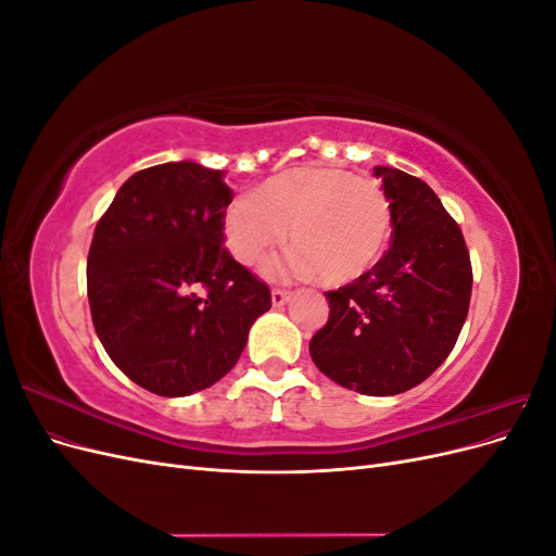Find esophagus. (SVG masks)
Wrapping results in <instances>:
<instances>
[{"instance_id": "34e87169", "label": "esophagus", "mask_w": 556, "mask_h": 556, "mask_svg": "<svg viewBox=\"0 0 556 556\" xmlns=\"http://www.w3.org/2000/svg\"><path fill=\"white\" fill-rule=\"evenodd\" d=\"M290 299H292V292H288V290H274V292H271V304H274L276 308L288 304Z\"/></svg>"}]
</instances>
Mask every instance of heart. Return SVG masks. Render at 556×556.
I'll return each instance as SVG.
<instances>
[{"label":"heart","instance_id":"obj_1","mask_svg":"<svg viewBox=\"0 0 556 556\" xmlns=\"http://www.w3.org/2000/svg\"><path fill=\"white\" fill-rule=\"evenodd\" d=\"M288 227L296 250L266 274L345 285L380 262L392 237V204L374 178L306 164L266 178L257 194L237 197L223 215L225 243L245 266L282 245Z\"/></svg>","mask_w":556,"mask_h":556}]
</instances>
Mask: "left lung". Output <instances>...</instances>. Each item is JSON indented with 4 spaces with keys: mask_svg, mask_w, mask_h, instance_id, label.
I'll list each match as a JSON object with an SVG mask.
<instances>
[{
    "mask_svg": "<svg viewBox=\"0 0 556 556\" xmlns=\"http://www.w3.org/2000/svg\"><path fill=\"white\" fill-rule=\"evenodd\" d=\"M392 204V245L345 288L327 292L329 319L311 339L315 366L368 396L427 380L466 323L473 271L464 233L441 199L392 166H374Z\"/></svg>",
    "mask_w": 556,
    "mask_h": 556,
    "instance_id": "left-lung-1",
    "label": "left lung"
}]
</instances>
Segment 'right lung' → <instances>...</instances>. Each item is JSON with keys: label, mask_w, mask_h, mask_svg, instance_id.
I'll list each match as a JSON object with an SVG mask.
<instances>
[{"label": "right lung", "mask_w": 556, "mask_h": 556, "mask_svg": "<svg viewBox=\"0 0 556 556\" xmlns=\"http://www.w3.org/2000/svg\"><path fill=\"white\" fill-rule=\"evenodd\" d=\"M225 174L197 162L137 172L94 227L88 299L121 371L160 396L206 390L239 362L271 290L233 260Z\"/></svg>", "instance_id": "1"}]
</instances>
